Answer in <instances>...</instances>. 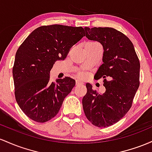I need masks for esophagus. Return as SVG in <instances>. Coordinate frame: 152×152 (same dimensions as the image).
<instances>
[{
  "label": "esophagus",
  "instance_id": "obj_1",
  "mask_svg": "<svg viewBox=\"0 0 152 152\" xmlns=\"http://www.w3.org/2000/svg\"><path fill=\"white\" fill-rule=\"evenodd\" d=\"M83 82L82 81H80V80H76V85H81V84H83Z\"/></svg>",
  "mask_w": 152,
  "mask_h": 152
}]
</instances>
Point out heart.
<instances>
[{
    "mask_svg": "<svg viewBox=\"0 0 152 152\" xmlns=\"http://www.w3.org/2000/svg\"><path fill=\"white\" fill-rule=\"evenodd\" d=\"M88 43H96V42H88ZM77 76L79 77L83 78V77H85V76H86V73H85V72H83V71H80V72H79L77 73Z\"/></svg>",
    "mask_w": 152,
    "mask_h": 152,
    "instance_id": "b5f03b06",
    "label": "heart"
}]
</instances>
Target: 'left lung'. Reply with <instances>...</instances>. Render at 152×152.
<instances>
[{
	"label": "left lung",
	"mask_w": 152,
	"mask_h": 152,
	"mask_svg": "<svg viewBox=\"0 0 152 152\" xmlns=\"http://www.w3.org/2000/svg\"><path fill=\"white\" fill-rule=\"evenodd\" d=\"M85 30L87 38L103 47V63L94 78H103L105 92L98 94L87 83L83 110L92 124L108 127L119 121L131 108L140 84V62L132 42L119 31L110 27H85Z\"/></svg>",
	"instance_id": "left-lung-1"
}]
</instances>
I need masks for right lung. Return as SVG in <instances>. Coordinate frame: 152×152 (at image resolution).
<instances>
[{
  "label": "right lung",
  "instance_id": "right-lung-1",
  "mask_svg": "<svg viewBox=\"0 0 152 152\" xmlns=\"http://www.w3.org/2000/svg\"><path fill=\"white\" fill-rule=\"evenodd\" d=\"M84 36L82 26H42L18 47L13 67L15 98L31 120L47 122L59 113L75 80L65 77L51 83L50 70L56 61L67 57L71 47Z\"/></svg>",
  "mask_w": 152,
  "mask_h": 152
}]
</instances>
